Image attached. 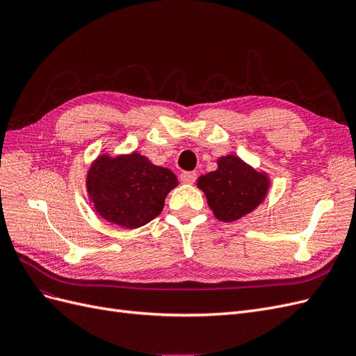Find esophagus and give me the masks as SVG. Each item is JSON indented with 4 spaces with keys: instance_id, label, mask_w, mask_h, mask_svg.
<instances>
[{
    "instance_id": "obj_1",
    "label": "esophagus",
    "mask_w": 356,
    "mask_h": 356,
    "mask_svg": "<svg viewBox=\"0 0 356 356\" xmlns=\"http://www.w3.org/2000/svg\"><path fill=\"white\" fill-rule=\"evenodd\" d=\"M197 175L196 172H184V174H181V181L184 182V184H193V182L196 181Z\"/></svg>"
}]
</instances>
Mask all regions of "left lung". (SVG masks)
Instances as JSON below:
<instances>
[{
  "mask_svg": "<svg viewBox=\"0 0 356 356\" xmlns=\"http://www.w3.org/2000/svg\"><path fill=\"white\" fill-rule=\"evenodd\" d=\"M217 165V169L197 178V188L204 193L217 220L233 222L260 207L270 188L266 172L234 154L220 157Z\"/></svg>",
  "mask_w": 356,
  "mask_h": 356,
  "instance_id": "left-lung-1",
  "label": "left lung"
}]
</instances>
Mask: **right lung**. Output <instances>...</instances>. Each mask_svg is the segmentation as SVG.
<instances>
[{
    "mask_svg": "<svg viewBox=\"0 0 356 356\" xmlns=\"http://www.w3.org/2000/svg\"><path fill=\"white\" fill-rule=\"evenodd\" d=\"M178 186L174 172L153 165L145 156L101 154L93 160L86 190L101 218L124 229H138L154 220L168 193Z\"/></svg>",
    "mask_w": 356,
    "mask_h": 356,
    "instance_id": "right-lung-1",
    "label": "right lung"
}]
</instances>
